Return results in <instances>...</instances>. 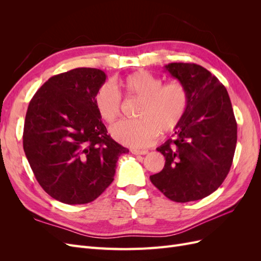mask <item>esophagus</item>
Wrapping results in <instances>:
<instances>
[{"label": "esophagus", "instance_id": "obj_1", "mask_svg": "<svg viewBox=\"0 0 261 261\" xmlns=\"http://www.w3.org/2000/svg\"><path fill=\"white\" fill-rule=\"evenodd\" d=\"M130 152H132L133 154H141V155H144V154H147V153H148V150H139V149H132V150H130Z\"/></svg>", "mask_w": 261, "mask_h": 261}]
</instances>
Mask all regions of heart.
Masks as SVG:
<instances>
[{"instance_id":"obj_1","label":"heart","mask_w":261,"mask_h":261,"mask_svg":"<svg viewBox=\"0 0 261 261\" xmlns=\"http://www.w3.org/2000/svg\"><path fill=\"white\" fill-rule=\"evenodd\" d=\"M117 86L127 96L143 99L135 113L137 120L123 121L111 128L112 137L125 146L152 145L160 133L174 132L187 112L188 92L180 82L162 84L159 77L137 70L118 81ZM93 102L99 116L108 124L114 123L121 114V96L111 84L99 87Z\"/></svg>"}]
</instances>
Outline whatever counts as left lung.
I'll return each mask as SVG.
<instances>
[{
  "mask_svg": "<svg viewBox=\"0 0 261 261\" xmlns=\"http://www.w3.org/2000/svg\"><path fill=\"white\" fill-rule=\"evenodd\" d=\"M164 70L186 87L189 102L175 138L156 148L165 164L150 180L173 201L199 200L230 171L238 124L225 87L209 70L192 63H170Z\"/></svg>",
  "mask_w": 261,
  "mask_h": 261,
  "instance_id": "obj_1",
  "label": "left lung"
}]
</instances>
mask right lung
<instances>
[{"label":"right lung","mask_w":261,"mask_h":261,"mask_svg":"<svg viewBox=\"0 0 261 261\" xmlns=\"http://www.w3.org/2000/svg\"><path fill=\"white\" fill-rule=\"evenodd\" d=\"M107 75L81 67L51 77L31 99L22 145L38 183L67 204L93 201L112 183L128 149L108 135L93 98Z\"/></svg>","instance_id":"obj_1"}]
</instances>
